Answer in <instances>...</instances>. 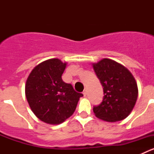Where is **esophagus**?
<instances>
[{"label": "esophagus", "instance_id": "1", "mask_svg": "<svg viewBox=\"0 0 154 154\" xmlns=\"http://www.w3.org/2000/svg\"><path fill=\"white\" fill-rule=\"evenodd\" d=\"M82 93H83L84 96H86V95H87V91H86V89H85V90L83 91V92H82Z\"/></svg>", "mask_w": 154, "mask_h": 154}]
</instances>
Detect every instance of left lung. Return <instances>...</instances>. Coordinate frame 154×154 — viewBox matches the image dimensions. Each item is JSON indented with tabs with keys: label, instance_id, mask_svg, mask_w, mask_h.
Masks as SVG:
<instances>
[{
	"label": "left lung",
	"instance_id": "1",
	"mask_svg": "<svg viewBox=\"0 0 154 154\" xmlns=\"http://www.w3.org/2000/svg\"><path fill=\"white\" fill-rule=\"evenodd\" d=\"M103 87V102L93 107L96 117L107 122L126 118L132 112L138 96L135 79L123 65L109 58L92 64Z\"/></svg>",
	"mask_w": 154,
	"mask_h": 154
}]
</instances>
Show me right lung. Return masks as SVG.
<instances>
[{"mask_svg": "<svg viewBox=\"0 0 154 154\" xmlns=\"http://www.w3.org/2000/svg\"><path fill=\"white\" fill-rule=\"evenodd\" d=\"M66 65L58 58H51L35 66L27 79L25 96L31 109L48 124H60L70 117L83 96L62 80Z\"/></svg>", "mask_w": 154, "mask_h": 154, "instance_id": "obj_1", "label": "right lung"}]
</instances>
